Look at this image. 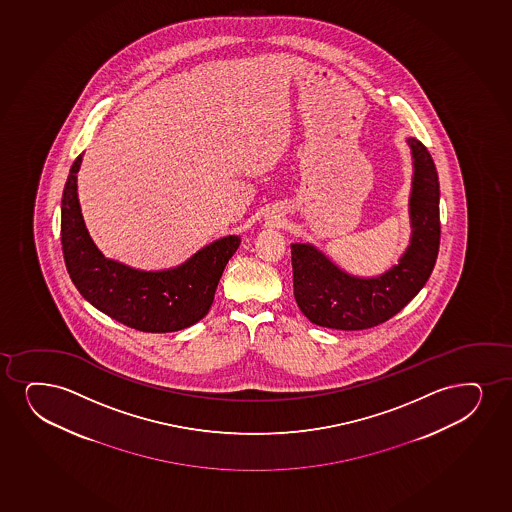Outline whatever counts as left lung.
<instances>
[{
    "label": "left lung",
    "instance_id": "8db88e82",
    "mask_svg": "<svg viewBox=\"0 0 512 512\" xmlns=\"http://www.w3.org/2000/svg\"><path fill=\"white\" fill-rule=\"evenodd\" d=\"M414 157L411 245L390 271L360 279L340 271L312 245H291L293 295L310 322L324 328H374L404 309L428 281L440 247V183L428 148L409 138Z\"/></svg>",
    "mask_w": 512,
    "mask_h": 512
}]
</instances>
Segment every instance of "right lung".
Here are the masks:
<instances>
[{
    "mask_svg": "<svg viewBox=\"0 0 512 512\" xmlns=\"http://www.w3.org/2000/svg\"><path fill=\"white\" fill-rule=\"evenodd\" d=\"M74 160L62 196V250L72 283L96 309L146 333L190 328L207 316L224 267L240 247L238 236L222 238L176 269L145 272L105 259L89 238L77 200Z\"/></svg>",
    "mask_w": 512,
    "mask_h": 512,
    "instance_id": "right-lung-1",
    "label": "right lung"
}]
</instances>
